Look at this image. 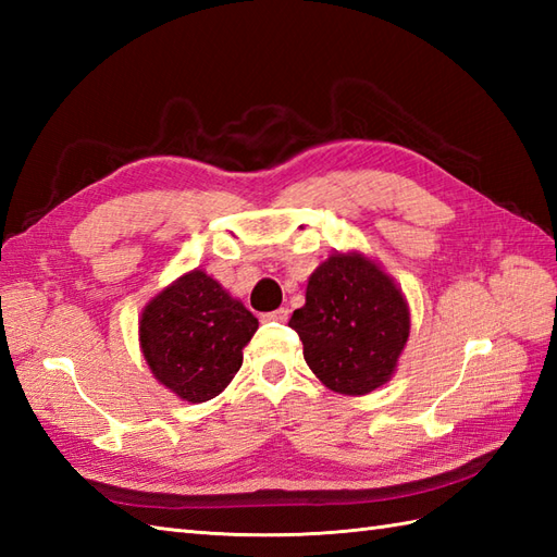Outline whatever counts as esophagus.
Instances as JSON below:
<instances>
[{
  "label": "esophagus",
  "instance_id": "34e87169",
  "mask_svg": "<svg viewBox=\"0 0 557 557\" xmlns=\"http://www.w3.org/2000/svg\"><path fill=\"white\" fill-rule=\"evenodd\" d=\"M289 318V309H285V306H282V309H277V311H270V313H265L263 315V321H275V323H285Z\"/></svg>",
  "mask_w": 557,
  "mask_h": 557
}]
</instances>
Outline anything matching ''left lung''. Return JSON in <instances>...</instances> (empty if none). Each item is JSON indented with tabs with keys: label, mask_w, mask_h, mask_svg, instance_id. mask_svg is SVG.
I'll use <instances>...</instances> for the list:
<instances>
[{
	"label": "left lung",
	"mask_w": 557,
	"mask_h": 557,
	"mask_svg": "<svg viewBox=\"0 0 557 557\" xmlns=\"http://www.w3.org/2000/svg\"><path fill=\"white\" fill-rule=\"evenodd\" d=\"M409 325V306L395 280L357 251L333 253L318 265L306 304L289 318L318 381L351 397L393 377Z\"/></svg>",
	"instance_id": "left-lung-1"
}]
</instances>
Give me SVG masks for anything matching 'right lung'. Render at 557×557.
<instances>
[{"mask_svg": "<svg viewBox=\"0 0 557 557\" xmlns=\"http://www.w3.org/2000/svg\"><path fill=\"white\" fill-rule=\"evenodd\" d=\"M256 330L258 318L196 268L148 301L138 339L158 383L200 405L232 383Z\"/></svg>", "mask_w": 557, "mask_h": 557, "instance_id": "obj_1", "label": "right lung"}]
</instances>
